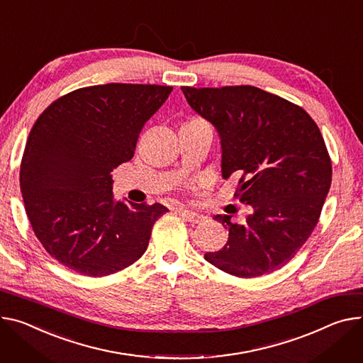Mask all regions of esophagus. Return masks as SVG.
<instances>
[{"mask_svg":"<svg viewBox=\"0 0 363 363\" xmlns=\"http://www.w3.org/2000/svg\"><path fill=\"white\" fill-rule=\"evenodd\" d=\"M179 214L188 220L189 223H201L206 217L200 213H195V211H191V210H179Z\"/></svg>","mask_w":363,"mask_h":363,"instance_id":"obj_1","label":"esophagus"}]
</instances>
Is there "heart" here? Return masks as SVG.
Here are the masks:
<instances>
[{"instance_id": "1", "label": "heart", "mask_w": 363, "mask_h": 363, "mask_svg": "<svg viewBox=\"0 0 363 363\" xmlns=\"http://www.w3.org/2000/svg\"><path fill=\"white\" fill-rule=\"evenodd\" d=\"M189 121H204V120L203 118H191Z\"/></svg>"}]
</instances>
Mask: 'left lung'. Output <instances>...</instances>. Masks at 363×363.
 <instances>
[{
	"label": "left lung",
	"instance_id": "1",
	"mask_svg": "<svg viewBox=\"0 0 363 363\" xmlns=\"http://www.w3.org/2000/svg\"><path fill=\"white\" fill-rule=\"evenodd\" d=\"M181 89L217 128L223 177H240L235 195L253 210L245 224L214 216L228 240L206 260L239 278L282 268L308 240L330 189L332 160L318 125L303 107L252 85Z\"/></svg>",
	"mask_w": 363,
	"mask_h": 363
}]
</instances>
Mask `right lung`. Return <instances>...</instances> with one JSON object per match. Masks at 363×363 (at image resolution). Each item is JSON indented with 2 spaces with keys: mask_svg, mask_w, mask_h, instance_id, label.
Returning <instances> with one entry per match:
<instances>
[{
  "mask_svg": "<svg viewBox=\"0 0 363 363\" xmlns=\"http://www.w3.org/2000/svg\"><path fill=\"white\" fill-rule=\"evenodd\" d=\"M172 89L85 86L59 96L33 124L20 164L24 207L39 242L68 269L94 278L123 271L169 211L116 200L111 172L133 157L143 125Z\"/></svg>",
  "mask_w": 363,
  "mask_h": 363,
  "instance_id": "add662e5",
  "label": "right lung"
}]
</instances>
